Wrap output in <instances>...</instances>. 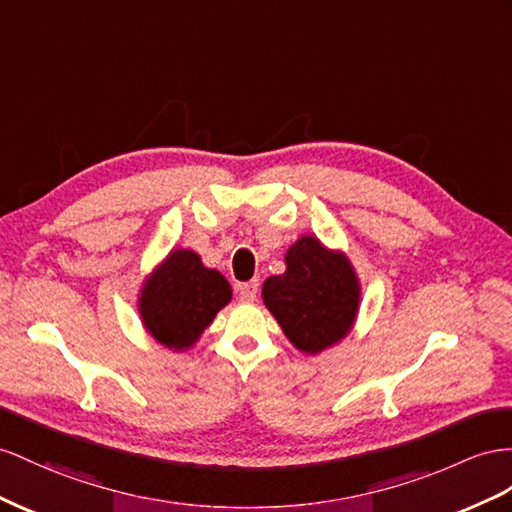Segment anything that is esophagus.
<instances>
[{
    "label": "esophagus",
    "mask_w": 512,
    "mask_h": 512,
    "mask_svg": "<svg viewBox=\"0 0 512 512\" xmlns=\"http://www.w3.org/2000/svg\"><path fill=\"white\" fill-rule=\"evenodd\" d=\"M257 292H259L257 281H248V283H242L238 287V296H240L242 303H253V300L257 298Z\"/></svg>",
    "instance_id": "34e87169"
}]
</instances>
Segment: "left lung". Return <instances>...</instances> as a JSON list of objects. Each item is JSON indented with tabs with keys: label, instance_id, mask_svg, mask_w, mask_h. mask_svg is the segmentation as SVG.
<instances>
[{
	"label": "left lung",
	"instance_id": "left-lung-1",
	"mask_svg": "<svg viewBox=\"0 0 512 512\" xmlns=\"http://www.w3.org/2000/svg\"><path fill=\"white\" fill-rule=\"evenodd\" d=\"M285 266L261 290L285 337L307 355L342 342L355 324L361 298L350 259L303 235L285 253Z\"/></svg>",
	"mask_w": 512,
	"mask_h": 512
}]
</instances>
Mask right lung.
Segmentation results:
<instances>
[{"mask_svg":"<svg viewBox=\"0 0 512 512\" xmlns=\"http://www.w3.org/2000/svg\"><path fill=\"white\" fill-rule=\"evenodd\" d=\"M231 300V285L188 248H175L144 281L138 311L144 329L170 350L190 348Z\"/></svg>","mask_w":512,"mask_h":512,"instance_id":"1","label":"right lung"}]
</instances>
